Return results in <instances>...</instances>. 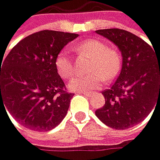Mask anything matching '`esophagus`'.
Instances as JSON below:
<instances>
[{
  "mask_svg": "<svg viewBox=\"0 0 160 160\" xmlns=\"http://www.w3.org/2000/svg\"><path fill=\"white\" fill-rule=\"evenodd\" d=\"M81 93L82 95H85L86 97H92V94L91 93H88V92H79Z\"/></svg>",
  "mask_w": 160,
  "mask_h": 160,
  "instance_id": "1",
  "label": "esophagus"
}]
</instances>
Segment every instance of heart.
Wrapping results in <instances>:
<instances>
[{"mask_svg":"<svg viewBox=\"0 0 160 160\" xmlns=\"http://www.w3.org/2000/svg\"><path fill=\"white\" fill-rule=\"evenodd\" d=\"M75 50L82 56L91 58L87 75L77 76L70 81L69 88L73 91H91L101 87L104 80H112L119 74L122 66L120 52L109 47L99 39H87L76 46ZM55 68L63 79H68L75 72L73 58L66 50H61L55 58Z\"/></svg>","mask_w":160,"mask_h":160,"instance_id":"b5f03b06","label":"heart"}]
</instances>
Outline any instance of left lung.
Listing matches in <instances>:
<instances>
[{"instance_id": "1", "label": "left lung", "mask_w": 160, "mask_h": 160, "mask_svg": "<svg viewBox=\"0 0 160 160\" xmlns=\"http://www.w3.org/2000/svg\"><path fill=\"white\" fill-rule=\"evenodd\" d=\"M120 48L122 66L110 89L103 92L105 105L96 116L115 130H126L143 121L160 105V58L152 47L130 31L96 30Z\"/></svg>"}]
</instances>
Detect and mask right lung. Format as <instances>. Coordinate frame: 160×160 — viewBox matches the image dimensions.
I'll return each mask as SVG.
<instances>
[{
  "mask_svg": "<svg viewBox=\"0 0 160 160\" xmlns=\"http://www.w3.org/2000/svg\"><path fill=\"white\" fill-rule=\"evenodd\" d=\"M78 34L40 30L24 38L0 62V111L7 108L22 126L34 132L54 129L66 116L69 93L55 58ZM6 111V109H5Z\"/></svg>",
  "mask_w": 160,
  "mask_h": 160,
  "instance_id": "right-lung-1",
  "label": "right lung"
}]
</instances>
